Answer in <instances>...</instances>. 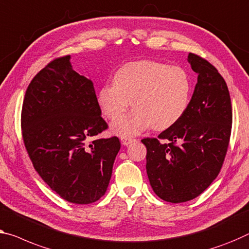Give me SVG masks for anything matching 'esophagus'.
Masks as SVG:
<instances>
[{
    "label": "esophagus",
    "mask_w": 249,
    "mask_h": 249,
    "mask_svg": "<svg viewBox=\"0 0 249 249\" xmlns=\"http://www.w3.org/2000/svg\"><path fill=\"white\" fill-rule=\"evenodd\" d=\"M135 139H129V137H121V142L123 145H129V144L135 142Z\"/></svg>",
    "instance_id": "1"
}]
</instances>
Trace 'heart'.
<instances>
[{"mask_svg":"<svg viewBox=\"0 0 249 249\" xmlns=\"http://www.w3.org/2000/svg\"><path fill=\"white\" fill-rule=\"evenodd\" d=\"M190 79L180 67L141 60L116 70L113 85L99 88L97 102L108 120H116L131 105L136 108L112 124L121 136H132L152 127L169 128L182 117L190 99Z\"/></svg>","mask_w":249,"mask_h":249,"instance_id":"b5f03b06","label":"heart"}]
</instances>
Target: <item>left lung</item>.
I'll use <instances>...</instances> for the list:
<instances>
[{"label": "left lung", "mask_w": 249, "mask_h": 249, "mask_svg": "<svg viewBox=\"0 0 249 249\" xmlns=\"http://www.w3.org/2000/svg\"><path fill=\"white\" fill-rule=\"evenodd\" d=\"M188 61L198 81L182 117L158 139L142 140L151 187L172 203L195 199L213 183L231 133V102L225 79L198 54L189 53Z\"/></svg>", "instance_id": "8db88e82"}]
</instances>
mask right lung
Returning a JSON list of instances; mask_svg holds the SVG:
<instances>
[{
    "mask_svg": "<svg viewBox=\"0 0 249 249\" xmlns=\"http://www.w3.org/2000/svg\"><path fill=\"white\" fill-rule=\"evenodd\" d=\"M94 85L72 69L70 55L55 58L25 91L22 137L33 168L67 201L88 205L105 195L118 137L94 139L107 129Z\"/></svg>",
    "mask_w": 249,
    "mask_h": 249,
    "instance_id": "add662e5",
    "label": "right lung"
}]
</instances>
